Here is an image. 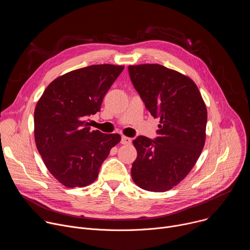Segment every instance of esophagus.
Here are the masks:
<instances>
[{"label":"esophagus","mask_w":250,"mask_h":250,"mask_svg":"<svg viewBox=\"0 0 250 250\" xmlns=\"http://www.w3.org/2000/svg\"><path fill=\"white\" fill-rule=\"evenodd\" d=\"M121 144H122V145H125V146L130 145V144H131V138L123 135V136H122V139H121Z\"/></svg>","instance_id":"1"}]
</instances>
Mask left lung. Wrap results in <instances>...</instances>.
Masks as SVG:
<instances>
[{"mask_svg": "<svg viewBox=\"0 0 250 250\" xmlns=\"http://www.w3.org/2000/svg\"><path fill=\"white\" fill-rule=\"evenodd\" d=\"M130 80L151 116L160 119L153 140L137 136L133 182L144 190L166 192L195 166L206 141L208 113L195 82L160 64L129 65Z\"/></svg>", "mask_w": 250, "mask_h": 250, "instance_id": "1", "label": "left lung"}]
</instances>
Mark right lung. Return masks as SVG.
I'll return each mask as SVG.
<instances>
[{
  "mask_svg": "<svg viewBox=\"0 0 250 250\" xmlns=\"http://www.w3.org/2000/svg\"><path fill=\"white\" fill-rule=\"evenodd\" d=\"M125 66L99 64L57 77L34 110V139L55 179L67 188L86 187L97 178L119 133L91 130L87 119L100 112L103 99Z\"/></svg>",
  "mask_w": 250,
  "mask_h": 250,
  "instance_id": "right-lung-1",
  "label": "right lung"
}]
</instances>
